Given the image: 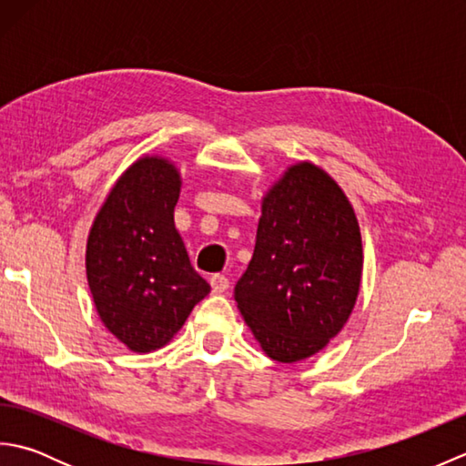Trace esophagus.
<instances>
[{"label":"esophagus","instance_id":"34e87169","mask_svg":"<svg viewBox=\"0 0 466 466\" xmlns=\"http://www.w3.org/2000/svg\"><path fill=\"white\" fill-rule=\"evenodd\" d=\"M210 286H212L214 294H222V292L230 289V280H228L224 274H214L210 279Z\"/></svg>","mask_w":466,"mask_h":466}]
</instances>
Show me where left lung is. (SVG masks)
I'll return each mask as SVG.
<instances>
[{"label":"left lung","instance_id":"obj_1","mask_svg":"<svg viewBox=\"0 0 466 466\" xmlns=\"http://www.w3.org/2000/svg\"><path fill=\"white\" fill-rule=\"evenodd\" d=\"M362 238L342 187L312 162L284 170L262 198L248 268L234 299L260 349L279 362L320 352L350 319Z\"/></svg>","mask_w":466,"mask_h":466}]
</instances>
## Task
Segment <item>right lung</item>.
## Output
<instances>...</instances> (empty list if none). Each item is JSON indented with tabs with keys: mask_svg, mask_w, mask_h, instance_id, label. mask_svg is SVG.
<instances>
[{
	"mask_svg": "<svg viewBox=\"0 0 466 466\" xmlns=\"http://www.w3.org/2000/svg\"><path fill=\"white\" fill-rule=\"evenodd\" d=\"M182 176L172 160L146 154L117 177L86 244V274L97 316L126 349L170 342L210 292L174 224Z\"/></svg>",
	"mask_w": 466,
	"mask_h": 466,
	"instance_id": "add662e5",
	"label": "right lung"
}]
</instances>
